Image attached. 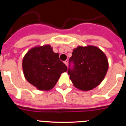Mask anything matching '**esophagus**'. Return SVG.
I'll list each match as a JSON object with an SVG mask.
<instances>
[{
  "instance_id": "obj_1",
  "label": "esophagus",
  "mask_w": 126,
  "mask_h": 126,
  "mask_svg": "<svg viewBox=\"0 0 126 126\" xmlns=\"http://www.w3.org/2000/svg\"><path fill=\"white\" fill-rule=\"evenodd\" d=\"M68 60H66V61H64V64H65L66 66H68Z\"/></svg>"
}]
</instances>
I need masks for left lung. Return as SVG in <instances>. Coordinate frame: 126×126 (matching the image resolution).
Here are the masks:
<instances>
[{
  "mask_svg": "<svg viewBox=\"0 0 126 126\" xmlns=\"http://www.w3.org/2000/svg\"><path fill=\"white\" fill-rule=\"evenodd\" d=\"M73 68L68 73L73 85L80 90L87 91L98 86L107 74L108 61L98 47L93 46H78L73 49L69 63Z\"/></svg>",
  "mask_w": 126,
  "mask_h": 126,
  "instance_id": "8db88e82",
  "label": "left lung"
}]
</instances>
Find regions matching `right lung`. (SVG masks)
<instances>
[{"label": "right lung", "instance_id": "add662e5", "mask_svg": "<svg viewBox=\"0 0 126 126\" xmlns=\"http://www.w3.org/2000/svg\"><path fill=\"white\" fill-rule=\"evenodd\" d=\"M22 67L28 82L42 91L53 89L61 74L68 69L50 45L31 48L23 58Z\"/></svg>", "mask_w": 126, "mask_h": 126}]
</instances>
